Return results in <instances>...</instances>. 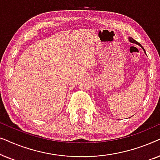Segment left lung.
<instances>
[{
	"mask_svg": "<svg viewBox=\"0 0 160 160\" xmlns=\"http://www.w3.org/2000/svg\"><path fill=\"white\" fill-rule=\"evenodd\" d=\"M128 40H129V41H130V42H131V43H135V44L138 45V46H139V47H141L142 48V49H143V50L144 53H145V54H146V51H145V49H144V48H143V47H142V46H141V44H140V43H139L138 42H137V41H135V40H134V39H133V38H132V37H129V38H128Z\"/></svg>",
	"mask_w": 160,
	"mask_h": 160,
	"instance_id": "1",
	"label": "left lung"
}]
</instances>
